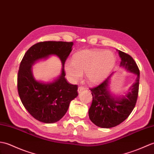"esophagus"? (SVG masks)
<instances>
[{
  "instance_id": "1",
  "label": "esophagus",
  "mask_w": 154,
  "mask_h": 154,
  "mask_svg": "<svg viewBox=\"0 0 154 154\" xmlns=\"http://www.w3.org/2000/svg\"><path fill=\"white\" fill-rule=\"evenodd\" d=\"M85 90H86V88H85V87H84V86H80V87H78V92L80 94L81 91H84Z\"/></svg>"
}]
</instances>
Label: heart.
Masks as SVG:
<instances>
[{
	"label": "heart",
	"instance_id": "1",
	"mask_svg": "<svg viewBox=\"0 0 154 154\" xmlns=\"http://www.w3.org/2000/svg\"><path fill=\"white\" fill-rule=\"evenodd\" d=\"M113 52L101 49H83L74 54L72 62L67 60L64 64L67 75L72 81L81 79L85 72L88 84L95 85L103 81L115 65Z\"/></svg>",
	"mask_w": 154,
	"mask_h": 154
}]
</instances>
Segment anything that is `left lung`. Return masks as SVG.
<instances>
[{"instance_id":"obj_1","label":"left lung","mask_w":154,"mask_h":154,"mask_svg":"<svg viewBox=\"0 0 154 154\" xmlns=\"http://www.w3.org/2000/svg\"><path fill=\"white\" fill-rule=\"evenodd\" d=\"M118 53L121 60L120 66L135 74L137 77L128 93L122 97H116L109 91L111 76L97 86L90 89L93 100L88 111L89 117L94 124L101 128L114 127L125 121L134 109L137 101L139 68L131 56L120 50H118Z\"/></svg>"}]
</instances>
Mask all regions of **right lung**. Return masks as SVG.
Returning <instances> with one entry per match:
<instances>
[{"label":"right lung","instance_id":"add662e5","mask_svg":"<svg viewBox=\"0 0 154 154\" xmlns=\"http://www.w3.org/2000/svg\"><path fill=\"white\" fill-rule=\"evenodd\" d=\"M73 42H43L27 51L20 63L18 73V91L20 100L29 114L44 123H54L66 114L69 104L78 95V86L66 81L64 63L72 51ZM57 55L63 64L62 73L53 83L37 81L31 66L37 60Z\"/></svg>","mask_w":154,"mask_h":154}]
</instances>
